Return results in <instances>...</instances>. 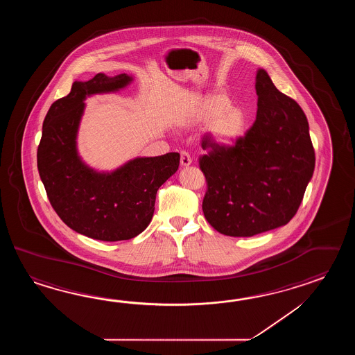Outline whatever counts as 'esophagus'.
<instances>
[{
  "instance_id": "1",
  "label": "esophagus",
  "mask_w": 355,
  "mask_h": 355,
  "mask_svg": "<svg viewBox=\"0 0 355 355\" xmlns=\"http://www.w3.org/2000/svg\"><path fill=\"white\" fill-rule=\"evenodd\" d=\"M180 156L181 166L188 167L189 165H191V157L188 152L181 151Z\"/></svg>"
}]
</instances>
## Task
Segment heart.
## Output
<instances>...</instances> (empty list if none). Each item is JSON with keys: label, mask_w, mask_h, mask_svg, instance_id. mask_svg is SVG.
Returning <instances> with one entry per match:
<instances>
[{"label": "heart", "mask_w": 355, "mask_h": 355, "mask_svg": "<svg viewBox=\"0 0 355 355\" xmlns=\"http://www.w3.org/2000/svg\"><path fill=\"white\" fill-rule=\"evenodd\" d=\"M231 105L226 95L214 94L204 98L196 105L191 121L207 125V136L218 147H232L248 128V116L241 107Z\"/></svg>", "instance_id": "obj_1"}]
</instances>
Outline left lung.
<instances>
[{
	"label": "left lung",
	"mask_w": 355,
	"mask_h": 355,
	"mask_svg": "<svg viewBox=\"0 0 355 355\" xmlns=\"http://www.w3.org/2000/svg\"><path fill=\"white\" fill-rule=\"evenodd\" d=\"M257 121L234 147L200 157L208 190L204 216L219 234L251 237L286 226L301 205L315 170L309 121L301 106L257 68Z\"/></svg>",
	"instance_id": "left-lung-1"
}]
</instances>
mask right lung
Returning <instances> with one entry per match:
<instances>
[{
    "mask_svg": "<svg viewBox=\"0 0 355 355\" xmlns=\"http://www.w3.org/2000/svg\"><path fill=\"white\" fill-rule=\"evenodd\" d=\"M135 77L98 73L75 81L54 101L43 123L38 170L60 218L77 234L100 241L130 240L150 225L159 187L178 171L180 155L135 157L112 171L89 166L78 153L77 135L85 100L125 89Z\"/></svg>",
    "mask_w": 355,
    "mask_h": 355,
    "instance_id": "obj_1",
    "label": "right lung"
}]
</instances>
